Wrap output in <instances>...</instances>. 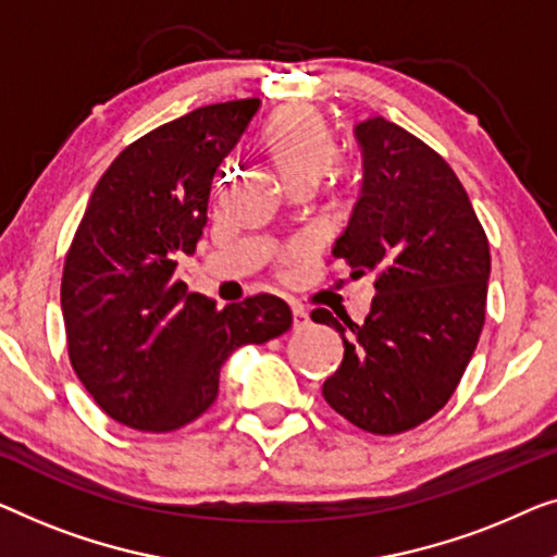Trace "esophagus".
I'll list each match as a JSON object with an SVG mask.
<instances>
[{
	"label": "esophagus",
	"mask_w": 557,
	"mask_h": 557,
	"mask_svg": "<svg viewBox=\"0 0 557 557\" xmlns=\"http://www.w3.org/2000/svg\"><path fill=\"white\" fill-rule=\"evenodd\" d=\"M308 323H310V315L305 312V308H300V305H293V327H295V331H302V327Z\"/></svg>",
	"instance_id": "34e87169"
}]
</instances>
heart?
<instances>
[{
    "mask_svg": "<svg viewBox=\"0 0 557 557\" xmlns=\"http://www.w3.org/2000/svg\"><path fill=\"white\" fill-rule=\"evenodd\" d=\"M264 146L287 178L295 184H318L320 176L333 169L338 161V140L320 113L305 106H289L270 121L264 131ZM295 252H285V260H293Z\"/></svg>",
    "mask_w": 557,
    "mask_h": 557,
    "instance_id": "obj_1",
    "label": "heart"
}]
</instances>
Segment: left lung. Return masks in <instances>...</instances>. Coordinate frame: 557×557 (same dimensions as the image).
<instances>
[{
    "label": "left lung",
    "mask_w": 557,
    "mask_h": 557,
    "mask_svg": "<svg viewBox=\"0 0 557 557\" xmlns=\"http://www.w3.org/2000/svg\"><path fill=\"white\" fill-rule=\"evenodd\" d=\"M363 189L333 257L375 272L363 323L310 312L341 333L325 401L371 434L424 424L457 391L484 325L490 242L465 186L424 140L386 119L356 125Z\"/></svg>",
    "instance_id": "obj_1"
}]
</instances>
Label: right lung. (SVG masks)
<instances>
[{"label":"right lung","instance_id":"obj_1","mask_svg":"<svg viewBox=\"0 0 557 557\" xmlns=\"http://www.w3.org/2000/svg\"><path fill=\"white\" fill-rule=\"evenodd\" d=\"M260 98L203 106L119 153L88 201L60 285L73 371L108 417L176 432L219 394V371L247 343L287 333L293 312L260 293L219 310L174 280L207 224L214 174Z\"/></svg>","mask_w":557,"mask_h":557}]
</instances>
